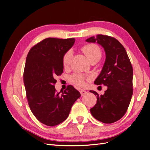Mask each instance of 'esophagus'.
<instances>
[{
  "mask_svg": "<svg viewBox=\"0 0 150 150\" xmlns=\"http://www.w3.org/2000/svg\"><path fill=\"white\" fill-rule=\"evenodd\" d=\"M80 93H81V96H84V94H86V93H87V92H86V91H84L83 89H80Z\"/></svg>",
  "mask_w": 150,
  "mask_h": 150,
  "instance_id": "1",
  "label": "esophagus"
}]
</instances>
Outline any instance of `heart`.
Returning a JSON list of instances; mask_svg holds the SVG:
<instances>
[{
    "mask_svg": "<svg viewBox=\"0 0 150 150\" xmlns=\"http://www.w3.org/2000/svg\"><path fill=\"white\" fill-rule=\"evenodd\" d=\"M83 53L85 54L86 57L88 58L89 62L93 59H96L98 58H100L101 56V49L98 46L95 44H89L85 45L81 49ZM72 56V52L71 51H68L66 52L62 57V63L64 66H69L71 57ZM85 77L83 75L75 74L71 77V80L73 83L79 86H83L84 84Z\"/></svg>",
    "mask_w": 150,
    "mask_h": 150,
    "instance_id": "b5f03b06",
    "label": "heart"
}]
</instances>
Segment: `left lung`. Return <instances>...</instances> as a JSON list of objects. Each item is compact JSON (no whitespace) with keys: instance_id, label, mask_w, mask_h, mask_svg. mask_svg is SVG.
<instances>
[{"instance_id":"left-lung-1","label":"left lung","mask_w":150,"mask_h":150,"mask_svg":"<svg viewBox=\"0 0 150 150\" xmlns=\"http://www.w3.org/2000/svg\"><path fill=\"white\" fill-rule=\"evenodd\" d=\"M104 48L106 59L94 84L108 87L104 94L90 91L97 97L95 106L90 110L95 119L104 123H112L125 115L133 95V71L122 45L114 38L98 34L86 40Z\"/></svg>"}]
</instances>
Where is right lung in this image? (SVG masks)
<instances>
[{
  "label": "right lung",
  "mask_w": 150,
  "mask_h": 150,
  "mask_svg": "<svg viewBox=\"0 0 150 150\" xmlns=\"http://www.w3.org/2000/svg\"><path fill=\"white\" fill-rule=\"evenodd\" d=\"M74 42V38L45 39L30 49L26 58L24 83L28 104L36 118L47 126L65 121L81 96L72 86H68L61 94L54 86L56 77L64 69L62 57Z\"/></svg>",
  "instance_id": "1"
}]
</instances>
